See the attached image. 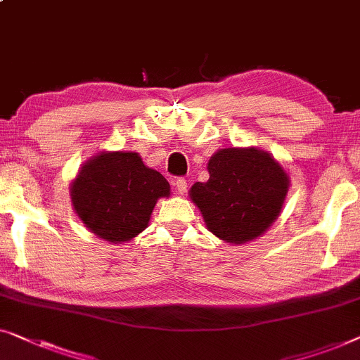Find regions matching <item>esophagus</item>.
<instances>
[{
    "label": "esophagus",
    "mask_w": 360,
    "mask_h": 360,
    "mask_svg": "<svg viewBox=\"0 0 360 360\" xmlns=\"http://www.w3.org/2000/svg\"><path fill=\"white\" fill-rule=\"evenodd\" d=\"M174 185H175V190L179 191L180 195H185L186 188H188V184H186V180L184 179V176H180V179H176V180L174 181Z\"/></svg>",
    "instance_id": "1"
}]
</instances>
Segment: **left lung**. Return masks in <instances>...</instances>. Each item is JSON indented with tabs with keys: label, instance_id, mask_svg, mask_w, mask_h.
<instances>
[{
	"label": "left lung",
	"instance_id": "8db88e82",
	"mask_svg": "<svg viewBox=\"0 0 360 360\" xmlns=\"http://www.w3.org/2000/svg\"><path fill=\"white\" fill-rule=\"evenodd\" d=\"M207 172L210 180L196 181L190 198L216 237L236 245L250 242L278 219L289 176L273 155L257 148L219 149Z\"/></svg>",
	"mask_w": 360,
	"mask_h": 360
}]
</instances>
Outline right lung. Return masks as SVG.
I'll return each instance as SVG.
<instances>
[{"label":"right lung","mask_w":360,"mask_h":360,"mask_svg":"<svg viewBox=\"0 0 360 360\" xmlns=\"http://www.w3.org/2000/svg\"><path fill=\"white\" fill-rule=\"evenodd\" d=\"M76 214L98 238L122 243L148 227L159 198L170 185L158 170L146 167L138 153H101L82 165L71 184Z\"/></svg>","instance_id":"1"}]
</instances>
